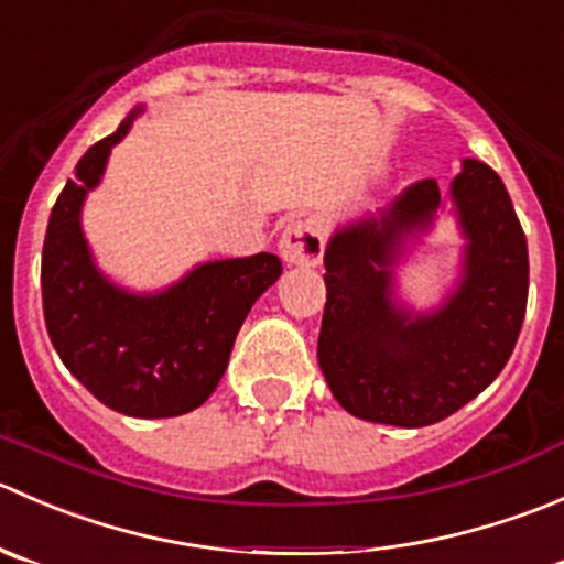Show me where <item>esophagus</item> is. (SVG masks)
<instances>
[{
	"label": "esophagus",
	"mask_w": 564,
	"mask_h": 564,
	"mask_svg": "<svg viewBox=\"0 0 564 564\" xmlns=\"http://www.w3.org/2000/svg\"><path fill=\"white\" fill-rule=\"evenodd\" d=\"M323 227L317 219H295L280 238L282 260L290 265H317L323 258Z\"/></svg>",
	"instance_id": "obj_1"
}]
</instances>
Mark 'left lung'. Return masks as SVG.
Masks as SVG:
<instances>
[{
    "label": "left lung",
    "instance_id": "1",
    "mask_svg": "<svg viewBox=\"0 0 564 564\" xmlns=\"http://www.w3.org/2000/svg\"><path fill=\"white\" fill-rule=\"evenodd\" d=\"M469 247L464 280L431 315L394 301L392 265L405 236L431 227L442 205L433 177L403 188L392 208L361 219L326 249V310L317 361L348 414L398 427L447 420L510 359L527 315L529 254L512 199L482 161L453 181Z\"/></svg>",
    "mask_w": 564,
    "mask_h": 564
}]
</instances>
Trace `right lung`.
<instances>
[{
  "label": "right lung",
  "mask_w": 564,
  "mask_h": 564,
  "mask_svg": "<svg viewBox=\"0 0 564 564\" xmlns=\"http://www.w3.org/2000/svg\"><path fill=\"white\" fill-rule=\"evenodd\" d=\"M95 142L52 208L41 263L43 317L63 365L106 409L164 420L199 409L219 387L238 328L282 274L276 254L216 260L159 295H133L98 274L79 210L109 150L131 128Z\"/></svg>",
  "instance_id": "add662e5"
}]
</instances>
